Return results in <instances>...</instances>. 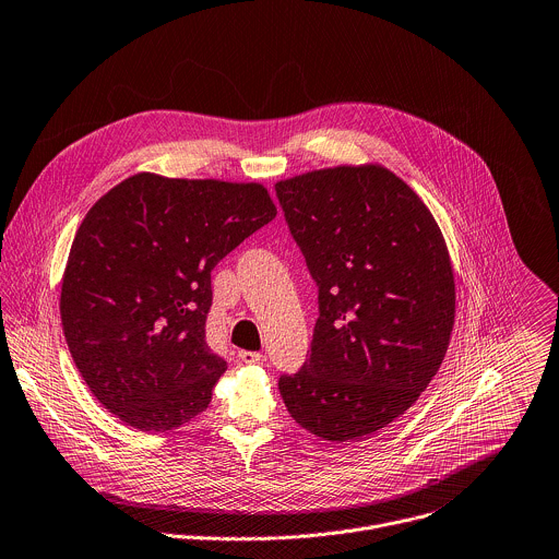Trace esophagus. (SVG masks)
I'll return each mask as SVG.
<instances>
[{"label": "esophagus", "mask_w": 559, "mask_h": 559, "mask_svg": "<svg viewBox=\"0 0 559 559\" xmlns=\"http://www.w3.org/2000/svg\"><path fill=\"white\" fill-rule=\"evenodd\" d=\"M238 358L242 362H247V365H262V362H266V356L260 354V352H240Z\"/></svg>", "instance_id": "34e87169"}]
</instances>
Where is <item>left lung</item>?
I'll list each match as a JSON object with an SVG mask.
<instances>
[{"label": "left lung", "mask_w": 559, "mask_h": 559, "mask_svg": "<svg viewBox=\"0 0 559 559\" xmlns=\"http://www.w3.org/2000/svg\"><path fill=\"white\" fill-rule=\"evenodd\" d=\"M319 286L310 356L280 378L290 417L323 441H360L430 384L454 325V271L415 190L380 164L275 183Z\"/></svg>", "instance_id": "left-lung-1"}]
</instances>
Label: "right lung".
<instances>
[{
  "instance_id": "obj_1",
  "label": "right lung",
  "mask_w": 559,
  "mask_h": 559,
  "mask_svg": "<svg viewBox=\"0 0 559 559\" xmlns=\"http://www.w3.org/2000/svg\"><path fill=\"white\" fill-rule=\"evenodd\" d=\"M277 216L262 183L138 173L81 223L61 282L70 354L127 426L168 432L212 402L227 362L205 343L212 271Z\"/></svg>"
}]
</instances>
